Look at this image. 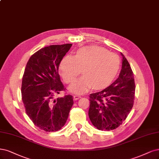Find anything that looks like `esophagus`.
Instances as JSON below:
<instances>
[{"label":"esophagus","mask_w":159,"mask_h":159,"mask_svg":"<svg viewBox=\"0 0 159 159\" xmlns=\"http://www.w3.org/2000/svg\"><path fill=\"white\" fill-rule=\"evenodd\" d=\"M81 98V96L79 95H74V99L75 101L78 100L79 98Z\"/></svg>","instance_id":"esophagus-1"}]
</instances>
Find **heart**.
Masks as SVG:
<instances>
[{
    "instance_id": "obj_1",
    "label": "heart",
    "mask_w": 159,
    "mask_h": 159,
    "mask_svg": "<svg viewBox=\"0 0 159 159\" xmlns=\"http://www.w3.org/2000/svg\"><path fill=\"white\" fill-rule=\"evenodd\" d=\"M120 68V58L116 54L108 52L97 46L80 48L75 57L66 56L60 66L66 84H72L81 73L84 75L70 87L74 93H82L92 88L101 89L111 83Z\"/></svg>"
}]
</instances>
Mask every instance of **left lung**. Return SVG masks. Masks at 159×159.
Masks as SVG:
<instances>
[{
    "label": "left lung",
    "instance_id": "left-lung-1",
    "mask_svg": "<svg viewBox=\"0 0 159 159\" xmlns=\"http://www.w3.org/2000/svg\"><path fill=\"white\" fill-rule=\"evenodd\" d=\"M122 70L114 83L89 95V117L99 130H112L121 125L133 107L135 85L134 73L124 54Z\"/></svg>",
    "mask_w": 159,
    "mask_h": 159
}]
</instances>
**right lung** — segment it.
<instances>
[{
	"mask_svg": "<svg viewBox=\"0 0 159 159\" xmlns=\"http://www.w3.org/2000/svg\"><path fill=\"white\" fill-rule=\"evenodd\" d=\"M72 44L53 45L35 52L26 64L21 93L27 116L45 132H57L68 119L74 100L70 95L54 99L65 91L58 74L62 58Z\"/></svg>",
	"mask_w": 159,
	"mask_h": 159,
	"instance_id": "add662e5",
	"label": "right lung"
}]
</instances>
